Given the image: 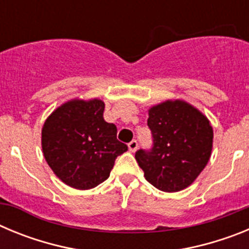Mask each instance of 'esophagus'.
<instances>
[{
	"mask_svg": "<svg viewBox=\"0 0 249 249\" xmlns=\"http://www.w3.org/2000/svg\"><path fill=\"white\" fill-rule=\"evenodd\" d=\"M128 148H129V151L131 152H136V149L138 148V142L136 140H133V141H131V142H129L128 143Z\"/></svg>",
	"mask_w": 249,
	"mask_h": 249,
	"instance_id": "obj_1",
	"label": "esophagus"
}]
</instances>
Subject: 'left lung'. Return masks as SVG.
I'll return each mask as SVG.
<instances>
[{"label":"left lung","mask_w":249,"mask_h":249,"mask_svg":"<svg viewBox=\"0 0 249 249\" xmlns=\"http://www.w3.org/2000/svg\"><path fill=\"white\" fill-rule=\"evenodd\" d=\"M151 151L136 152L147 181L163 192H178L195 182L212 153L213 128L195 106L167 100L148 109Z\"/></svg>","instance_id":"left-lung-1"}]
</instances>
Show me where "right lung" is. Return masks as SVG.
Wrapping results in <instances>:
<instances>
[{
	"instance_id": "right-lung-1",
	"label": "right lung",
	"mask_w": 249,
	"mask_h": 249,
	"mask_svg": "<svg viewBox=\"0 0 249 249\" xmlns=\"http://www.w3.org/2000/svg\"><path fill=\"white\" fill-rule=\"evenodd\" d=\"M105 102L67 101L42 127V152L54 175L76 190H91L109 177L114 160L128 147L117 140V127L103 118Z\"/></svg>"
}]
</instances>
